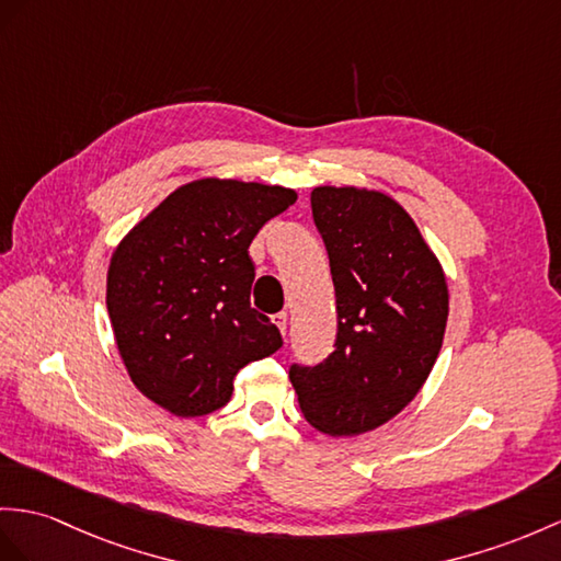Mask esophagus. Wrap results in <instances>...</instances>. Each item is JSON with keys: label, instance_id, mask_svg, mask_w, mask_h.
I'll list each match as a JSON object with an SVG mask.
<instances>
[{"label": "esophagus", "instance_id": "esophagus-1", "mask_svg": "<svg viewBox=\"0 0 561 561\" xmlns=\"http://www.w3.org/2000/svg\"><path fill=\"white\" fill-rule=\"evenodd\" d=\"M273 323H276L278 325V331L285 335V331H288V313H285V311H280V313H273Z\"/></svg>", "mask_w": 561, "mask_h": 561}]
</instances>
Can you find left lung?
I'll return each mask as SVG.
<instances>
[{
    "label": "left lung",
    "mask_w": 561,
    "mask_h": 561,
    "mask_svg": "<svg viewBox=\"0 0 561 561\" xmlns=\"http://www.w3.org/2000/svg\"><path fill=\"white\" fill-rule=\"evenodd\" d=\"M311 211L331 259L337 340L323 364L293 366L290 383L313 428L352 438L398 416L428 380L449 290L440 259L394 197L319 185Z\"/></svg>",
    "instance_id": "8db88e82"
}]
</instances>
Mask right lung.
I'll return each instance as SVG.
<instances>
[{"label": "right lung", "instance_id": "obj_1", "mask_svg": "<svg viewBox=\"0 0 561 561\" xmlns=\"http://www.w3.org/2000/svg\"><path fill=\"white\" fill-rule=\"evenodd\" d=\"M297 202L290 187L197 178L135 224L106 271V309L123 366L173 416L216 412L244 364L283 345L250 307V244Z\"/></svg>", "mask_w": 561, "mask_h": 561}]
</instances>
